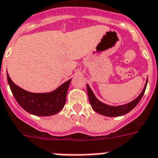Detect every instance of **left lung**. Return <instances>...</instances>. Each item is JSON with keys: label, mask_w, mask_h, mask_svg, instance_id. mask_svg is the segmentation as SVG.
I'll use <instances>...</instances> for the list:
<instances>
[{"label": "left lung", "mask_w": 158, "mask_h": 158, "mask_svg": "<svg viewBox=\"0 0 158 158\" xmlns=\"http://www.w3.org/2000/svg\"><path fill=\"white\" fill-rule=\"evenodd\" d=\"M148 80L145 84V86L143 89L142 93L139 94V96L137 98H135L134 101L130 102V103L125 104V105L118 106H108L102 103L100 101H98L96 98V97L94 94L91 89L89 88V85H87V91H88V95H89V102L91 104L92 108L94 109L96 112L101 114V115H106V116H110V117H114V116H120L125 114H127L130 110H133L134 108L137 106V104L139 102L141 98L144 94L145 89L147 87Z\"/></svg>", "instance_id": "8db88e82"}]
</instances>
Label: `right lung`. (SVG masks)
I'll return each mask as SVG.
<instances>
[{"instance_id":"obj_1","label":"right lung","mask_w":158,"mask_h":158,"mask_svg":"<svg viewBox=\"0 0 158 158\" xmlns=\"http://www.w3.org/2000/svg\"><path fill=\"white\" fill-rule=\"evenodd\" d=\"M7 80L15 98L21 107L38 116H49L61 110L66 102L67 92L71 81L69 79L52 93L33 94L14 84L8 74Z\"/></svg>"}]
</instances>
